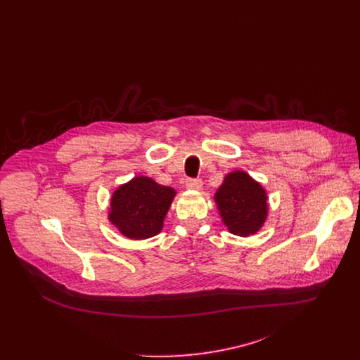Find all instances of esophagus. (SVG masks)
Segmentation results:
<instances>
[{
    "mask_svg": "<svg viewBox=\"0 0 360 360\" xmlns=\"http://www.w3.org/2000/svg\"><path fill=\"white\" fill-rule=\"evenodd\" d=\"M185 185H186L188 189H195V191H198V189L202 188V179H199V178H188V179L185 181Z\"/></svg>",
    "mask_w": 360,
    "mask_h": 360,
    "instance_id": "34e87169",
    "label": "esophagus"
}]
</instances>
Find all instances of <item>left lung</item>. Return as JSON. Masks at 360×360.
Listing matches in <instances>:
<instances>
[{"mask_svg":"<svg viewBox=\"0 0 360 360\" xmlns=\"http://www.w3.org/2000/svg\"><path fill=\"white\" fill-rule=\"evenodd\" d=\"M215 200L225 225L233 235H252L265 222L266 193L245 172L235 171L226 175Z\"/></svg>","mask_w":360,"mask_h":360,"instance_id":"1","label":"left lung"}]
</instances>
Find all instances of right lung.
I'll use <instances>...</instances> for the list:
<instances>
[{
  "label": "right lung",
  "instance_id": "right-lung-1",
  "mask_svg": "<svg viewBox=\"0 0 360 360\" xmlns=\"http://www.w3.org/2000/svg\"><path fill=\"white\" fill-rule=\"evenodd\" d=\"M175 196L169 186L158 185L146 176L134 178L120 186L111 199V222L131 239L155 236Z\"/></svg>",
  "mask_w": 360,
  "mask_h": 360
}]
</instances>
